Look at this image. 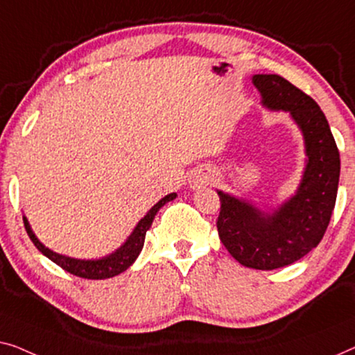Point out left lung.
I'll use <instances>...</instances> for the list:
<instances>
[{"mask_svg": "<svg viewBox=\"0 0 355 355\" xmlns=\"http://www.w3.org/2000/svg\"><path fill=\"white\" fill-rule=\"evenodd\" d=\"M252 83L262 106L289 112L302 132L306 168L296 193L272 212L217 191V230L223 246L241 266L273 270L299 261L322 241L336 202L341 161L325 114L311 96L275 73H257Z\"/></svg>", "mask_w": 355, "mask_h": 355, "instance_id": "8db88e82", "label": "left lung"}]
</instances>
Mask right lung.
Listing matches in <instances>:
<instances>
[{"label": "right lung", "mask_w": 355, "mask_h": 355, "mask_svg": "<svg viewBox=\"0 0 355 355\" xmlns=\"http://www.w3.org/2000/svg\"><path fill=\"white\" fill-rule=\"evenodd\" d=\"M177 198V193H171L167 196H164L161 201L149 209V212L144 216L141 220L137 223V227L132 232V234L127 238V241L122 244L121 248L117 249L116 252L109 254L106 257L101 259H92V261H85V259H73L62 256V254H58L51 251L44 246L43 243H40V239L35 236V233L30 228V223L27 217H24V225L28 233L30 239H32L35 246L43 256H46L49 261L58 263L59 267L64 268V270L72 273L76 277H82L87 279H104V278H112L119 275V273L125 272L127 268L132 266V263L137 261L138 254L141 252L143 244H144V236H146V232L151 227V223L156 217L159 209H161L164 204L172 201V199Z\"/></svg>", "instance_id": "1"}]
</instances>
